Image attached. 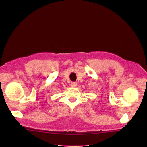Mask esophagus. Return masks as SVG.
<instances>
[{
  "label": "esophagus",
  "instance_id": "obj_1",
  "mask_svg": "<svg viewBox=\"0 0 147 147\" xmlns=\"http://www.w3.org/2000/svg\"><path fill=\"white\" fill-rule=\"evenodd\" d=\"M71 86L73 87V88H75V87L77 86V83L76 82H72L71 83Z\"/></svg>",
  "mask_w": 147,
  "mask_h": 147
}]
</instances>
